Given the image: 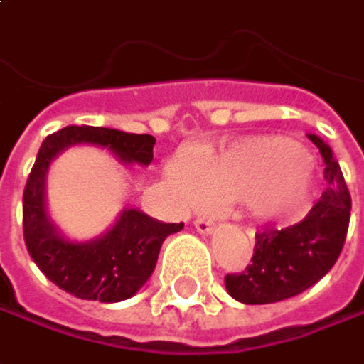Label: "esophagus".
<instances>
[{
	"label": "esophagus",
	"instance_id": "34e87169",
	"mask_svg": "<svg viewBox=\"0 0 364 364\" xmlns=\"http://www.w3.org/2000/svg\"><path fill=\"white\" fill-rule=\"evenodd\" d=\"M194 228L198 233H210L213 228H215V223H213V219L207 217V215H198L196 219H194Z\"/></svg>",
	"mask_w": 364,
	"mask_h": 364
}]
</instances>
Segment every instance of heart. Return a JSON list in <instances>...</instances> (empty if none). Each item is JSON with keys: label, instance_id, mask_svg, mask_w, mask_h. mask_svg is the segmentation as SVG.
<instances>
[{"label": "heart", "instance_id": "b5f03b06", "mask_svg": "<svg viewBox=\"0 0 364 364\" xmlns=\"http://www.w3.org/2000/svg\"><path fill=\"white\" fill-rule=\"evenodd\" d=\"M307 154L299 143L282 136L250 139L221 155H205L198 166L176 161L172 180L188 203L205 194L242 198L260 219H274L299 207L307 194Z\"/></svg>", "mask_w": 364, "mask_h": 364}]
</instances>
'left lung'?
Listing matches in <instances>:
<instances>
[{
	"instance_id": "left-lung-1",
	"label": "left lung",
	"mask_w": 364,
	"mask_h": 364,
	"mask_svg": "<svg viewBox=\"0 0 364 364\" xmlns=\"http://www.w3.org/2000/svg\"><path fill=\"white\" fill-rule=\"evenodd\" d=\"M326 164L328 188L307 217L284 229L262 228L256 233L252 264L225 274L233 299L245 305L277 303L303 293L326 277L344 247L350 221V192L332 149L309 135Z\"/></svg>"
}]
</instances>
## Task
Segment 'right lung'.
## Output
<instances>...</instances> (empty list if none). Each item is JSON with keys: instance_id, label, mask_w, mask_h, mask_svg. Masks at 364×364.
<instances>
[{"instance_id": "1", "label": "right lung", "mask_w": 364, "mask_h": 364, "mask_svg": "<svg viewBox=\"0 0 364 364\" xmlns=\"http://www.w3.org/2000/svg\"><path fill=\"white\" fill-rule=\"evenodd\" d=\"M75 143L108 147L122 161L149 166L155 139L106 127H65L43 141L22 198V223L28 254L65 293L77 299L117 303L133 297L154 272L164 240L184 223H161L135 209H124L117 225L87 244H73L48 221L45 178L53 157Z\"/></svg>"}]
</instances>
